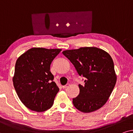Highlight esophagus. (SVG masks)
<instances>
[{
	"label": "esophagus",
	"instance_id": "34e87169",
	"mask_svg": "<svg viewBox=\"0 0 133 133\" xmlns=\"http://www.w3.org/2000/svg\"><path fill=\"white\" fill-rule=\"evenodd\" d=\"M69 86H70L69 83H68V84H66L65 85H64V86H63V89H65V88L69 87Z\"/></svg>",
	"mask_w": 133,
	"mask_h": 133
}]
</instances>
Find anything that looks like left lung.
<instances>
[{"label": "left lung", "instance_id": "left-lung-1", "mask_svg": "<svg viewBox=\"0 0 133 133\" xmlns=\"http://www.w3.org/2000/svg\"><path fill=\"white\" fill-rule=\"evenodd\" d=\"M63 54L73 64L84 84H79V94L73 104L83 112L102 108L108 100L117 81L114 62L108 53L94 47L67 50Z\"/></svg>", "mask_w": 133, "mask_h": 133}]
</instances>
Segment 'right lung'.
<instances>
[{
    "instance_id": "add662e5",
    "label": "right lung",
    "mask_w": 133,
    "mask_h": 133,
    "mask_svg": "<svg viewBox=\"0 0 133 133\" xmlns=\"http://www.w3.org/2000/svg\"><path fill=\"white\" fill-rule=\"evenodd\" d=\"M61 49L34 47L17 58L13 78L19 99L31 111L50 109L59 88L50 72V64Z\"/></svg>"
}]
</instances>
